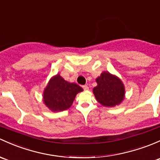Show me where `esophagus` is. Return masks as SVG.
I'll return each instance as SVG.
<instances>
[{
	"label": "esophagus",
	"mask_w": 160,
	"mask_h": 160,
	"mask_svg": "<svg viewBox=\"0 0 160 160\" xmlns=\"http://www.w3.org/2000/svg\"><path fill=\"white\" fill-rule=\"evenodd\" d=\"M83 90H89V87L87 85L83 86Z\"/></svg>",
	"instance_id": "esophagus-1"
}]
</instances>
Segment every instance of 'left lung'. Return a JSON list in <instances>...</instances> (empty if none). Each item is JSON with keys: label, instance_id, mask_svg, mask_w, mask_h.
<instances>
[{"label": "left lung", "instance_id": "obj_1", "mask_svg": "<svg viewBox=\"0 0 160 160\" xmlns=\"http://www.w3.org/2000/svg\"><path fill=\"white\" fill-rule=\"evenodd\" d=\"M97 86L93 92L97 100L104 107H113L119 105L125 97V88L122 82L117 76L109 72H102L96 79Z\"/></svg>", "mask_w": 160, "mask_h": 160}]
</instances>
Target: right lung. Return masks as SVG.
Returning a JSON list of instances; mask_svg holds the SVG:
<instances>
[{
	"instance_id": "1",
	"label": "right lung",
	"mask_w": 160,
	"mask_h": 160,
	"mask_svg": "<svg viewBox=\"0 0 160 160\" xmlns=\"http://www.w3.org/2000/svg\"><path fill=\"white\" fill-rule=\"evenodd\" d=\"M83 88L75 83H69L60 74L52 77L43 91V102L53 112L70 108L78 93Z\"/></svg>"
}]
</instances>
